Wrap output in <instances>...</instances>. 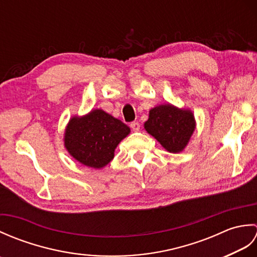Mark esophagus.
Listing matches in <instances>:
<instances>
[{"label": "esophagus", "mask_w": 257, "mask_h": 257, "mask_svg": "<svg viewBox=\"0 0 257 257\" xmlns=\"http://www.w3.org/2000/svg\"><path fill=\"white\" fill-rule=\"evenodd\" d=\"M130 128L133 129V132H139L140 130V123L139 122H137V121H134V122H132L130 123Z\"/></svg>", "instance_id": "obj_1"}]
</instances>
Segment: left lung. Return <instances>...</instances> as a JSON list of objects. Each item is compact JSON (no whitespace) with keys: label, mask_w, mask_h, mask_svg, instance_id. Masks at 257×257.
I'll list each match as a JSON object with an SVG mask.
<instances>
[{"label":"left lung","mask_w":257,"mask_h":257,"mask_svg":"<svg viewBox=\"0 0 257 257\" xmlns=\"http://www.w3.org/2000/svg\"><path fill=\"white\" fill-rule=\"evenodd\" d=\"M145 128L172 154L181 152L193 134L195 121L190 110L172 105H161L151 109Z\"/></svg>","instance_id":"left-lung-1"}]
</instances>
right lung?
<instances>
[{
	"label": "right lung",
	"mask_w": 257,
	"mask_h": 257,
	"mask_svg": "<svg viewBox=\"0 0 257 257\" xmlns=\"http://www.w3.org/2000/svg\"><path fill=\"white\" fill-rule=\"evenodd\" d=\"M130 133L127 124L96 109L85 117H74L65 133V147L76 160L100 169L113 159L118 144Z\"/></svg>",
	"instance_id": "obj_1"
}]
</instances>
